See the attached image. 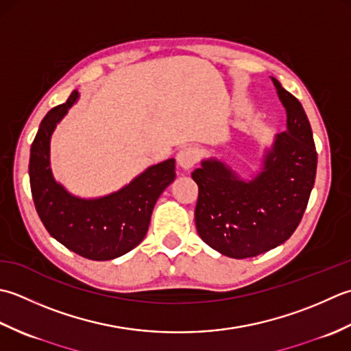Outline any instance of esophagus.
<instances>
[{
  "instance_id": "obj_1",
  "label": "esophagus",
  "mask_w": 351,
  "mask_h": 351,
  "mask_svg": "<svg viewBox=\"0 0 351 351\" xmlns=\"http://www.w3.org/2000/svg\"><path fill=\"white\" fill-rule=\"evenodd\" d=\"M199 153L194 147H184L180 149V153L177 154V163L183 171H189L192 167L198 162Z\"/></svg>"
}]
</instances>
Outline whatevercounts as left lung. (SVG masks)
I'll return each instance as SVG.
<instances>
[{
  "instance_id": "1",
  "label": "left lung",
  "mask_w": 351,
  "mask_h": 351,
  "mask_svg": "<svg viewBox=\"0 0 351 351\" xmlns=\"http://www.w3.org/2000/svg\"><path fill=\"white\" fill-rule=\"evenodd\" d=\"M273 80L286 110V132L274 136L261 169L244 180L226 162L209 157L192 173L198 184L197 232L207 245L233 259L269 252L295 232L317 174V149L302 103Z\"/></svg>"
}]
</instances>
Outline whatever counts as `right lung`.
<instances>
[{
	"mask_svg": "<svg viewBox=\"0 0 351 351\" xmlns=\"http://www.w3.org/2000/svg\"><path fill=\"white\" fill-rule=\"evenodd\" d=\"M66 103L42 119L30 149V188L38 215L48 233L71 252L90 261H110L130 252L145 238L157 198L176 178V160L148 167L123 188L97 198L73 195L53 176L49 144L57 124L77 103Z\"/></svg>",
	"mask_w": 351,
	"mask_h": 351,
	"instance_id": "1",
	"label": "right lung"
}]
</instances>
